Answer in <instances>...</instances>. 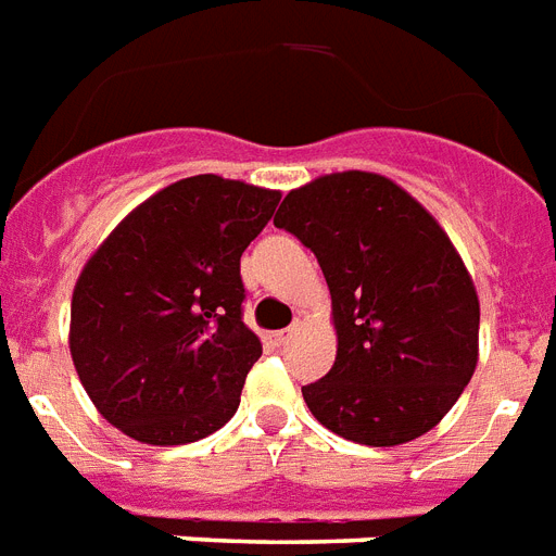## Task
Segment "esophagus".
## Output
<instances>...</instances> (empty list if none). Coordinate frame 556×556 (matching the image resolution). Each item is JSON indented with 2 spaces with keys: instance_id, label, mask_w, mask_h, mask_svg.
Returning a JSON list of instances; mask_svg holds the SVG:
<instances>
[{
  "instance_id": "obj_1",
  "label": "esophagus",
  "mask_w": 556,
  "mask_h": 556,
  "mask_svg": "<svg viewBox=\"0 0 556 556\" xmlns=\"http://www.w3.org/2000/svg\"><path fill=\"white\" fill-rule=\"evenodd\" d=\"M290 336H292V330H275V332H269V344H275V348H283V344L290 341Z\"/></svg>"
}]
</instances>
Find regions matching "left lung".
<instances>
[{
    "instance_id": "8db88e82",
    "label": "left lung",
    "mask_w": 556,
    "mask_h": 556,
    "mask_svg": "<svg viewBox=\"0 0 556 556\" xmlns=\"http://www.w3.org/2000/svg\"><path fill=\"white\" fill-rule=\"evenodd\" d=\"M275 226L330 287L336 364L301 388L315 419L370 447L437 428L479 358L477 287L437 217L390 177L336 172L292 189Z\"/></svg>"
}]
</instances>
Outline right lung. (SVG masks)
Here are the masks:
<instances>
[{
    "label": "right lung",
    "instance_id": "right-lung-1",
    "mask_svg": "<svg viewBox=\"0 0 556 556\" xmlns=\"http://www.w3.org/2000/svg\"><path fill=\"white\" fill-rule=\"evenodd\" d=\"M281 192L194 175L131 208L88 257L68 348L97 410L146 445L232 419L261 339L243 324L241 255Z\"/></svg>",
    "mask_w": 556,
    "mask_h": 556
}]
</instances>
